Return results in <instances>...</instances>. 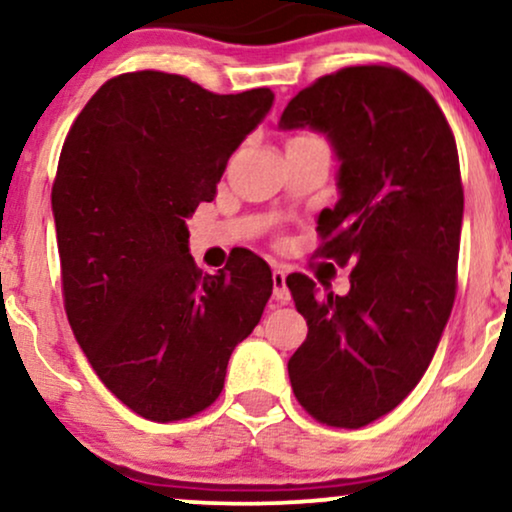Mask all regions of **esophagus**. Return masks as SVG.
Returning a JSON list of instances; mask_svg holds the SVG:
<instances>
[{
  "label": "esophagus",
  "mask_w": 512,
  "mask_h": 512,
  "mask_svg": "<svg viewBox=\"0 0 512 512\" xmlns=\"http://www.w3.org/2000/svg\"><path fill=\"white\" fill-rule=\"evenodd\" d=\"M271 281H274V297L278 302H288L290 293L286 286V269L274 267V274H271Z\"/></svg>",
  "instance_id": "1"
}]
</instances>
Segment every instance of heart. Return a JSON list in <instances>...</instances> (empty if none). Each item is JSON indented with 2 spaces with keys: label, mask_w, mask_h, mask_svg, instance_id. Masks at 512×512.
Wrapping results in <instances>:
<instances>
[{
  "label": "heart",
  "mask_w": 512,
  "mask_h": 512,
  "mask_svg": "<svg viewBox=\"0 0 512 512\" xmlns=\"http://www.w3.org/2000/svg\"><path fill=\"white\" fill-rule=\"evenodd\" d=\"M297 139H302V137H297Z\"/></svg>",
  "instance_id": "heart-1"
}]
</instances>
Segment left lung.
<instances>
[{"label":"left lung","instance_id":"8db88e82","mask_svg":"<svg viewBox=\"0 0 512 512\" xmlns=\"http://www.w3.org/2000/svg\"><path fill=\"white\" fill-rule=\"evenodd\" d=\"M281 129H316L340 160L321 255L345 267L335 295L286 278L309 333L288 361L319 423L357 430L390 413L428 371L456 297L463 186L454 134L423 84L392 66L323 75L290 99Z\"/></svg>","mask_w":512,"mask_h":512}]
</instances>
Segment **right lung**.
<instances>
[{"mask_svg": "<svg viewBox=\"0 0 512 512\" xmlns=\"http://www.w3.org/2000/svg\"><path fill=\"white\" fill-rule=\"evenodd\" d=\"M271 103L267 87L212 94L139 70L103 84L63 144L51 210L70 328L101 383L155 423L219 397L274 288L252 252L203 274L186 229Z\"/></svg>", "mask_w": 512, "mask_h": 512, "instance_id": "1", "label": "right lung"}]
</instances>
